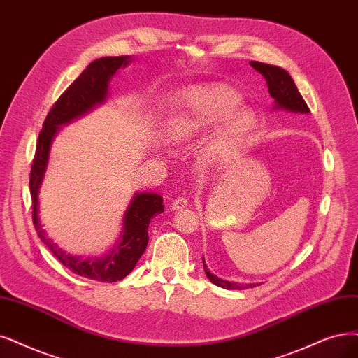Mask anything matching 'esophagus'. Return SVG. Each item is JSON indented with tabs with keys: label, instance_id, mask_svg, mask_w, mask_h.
<instances>
[{
	"label": "esophagus",
	"instance_id": "1",
	"mask_svg": "<svg viewBox=\"0 0 358 358\" xmlns=\"http://www.w3.org/2000/svg\"><path fill=\"white\" fill-rule=\"evenodd\" d=\"M187 206V197L186 196H177L174 201L171 202V208L174 210H178V209H182Z\"/></svg>",
	"mask_w": 358,
	"mask_h": 358
}]
</instances>
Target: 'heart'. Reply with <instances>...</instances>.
<instances>
[{"label":"heart","instance_id":"1","mask_svg":"<svg viewBox=\"0 0 358 358\" xmlns=\"http://www.w3.org/2000/svg\"><path fill=\"white\" fill-rule=\"evenodd\" d=\"M241 103L237 92L227 87H197L181 96L178 109L168 122V137L181 143L190 140L221 117L224 124L218 132L214 148L224 149L242 140L255 124V116L248 108H236Z\"/></svg>","mask_w":358,"mask_h":358}]
</instances>
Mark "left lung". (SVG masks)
<instances>
[{
	"label": "left lung",
	"mask_w": 358,
	"mask_h": 358,
	"mask_svg": "<svg viewBox=\"0 0 358 358\" xmlns=\"http://www.w3.org/2000/svg\"><path fill=\"white\" fill-rule=\"evenodd\" d=\"M250 66L259 72L267 81V87H268V92L270 96L274 99L275 101V108H282L285 110H290V112H298V113H308L310 109L306 103V100L302 99L301 92L298 91L294 79L290 78V75L282 69L277 68V66L273 64H267V63H261V62H250ZM203 270L208 275V279L213 282L214 285L224 287V289H230V290H241L245 287H254L255 285H239V283H233V282H227L218 279L217 275L210 274V271L206 268V264L203 261Z\"/></svg>",
	"instance_id": "obj_1"
}]
</instances>
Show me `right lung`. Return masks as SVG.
I'll return each mask as SVG.
<instances>
[{"mask_svg": "<svg viewBox=\"0 0 358 358\" xmlns=\"http://www.w3.org/2000/svg\"><path fill=\"white\" fill-rule=\"evenodd\" d=\"M129 63L128 56L101 57L87 66V69L64 90L63 94L52 104L43 129L39 131L35 156L31 168L29 189L32 197V221L34 227L47 248L63 266L72 273L83 275L85 279L103 283H113L122 280L134 270L137 261L143 255L149 242L148 227L150 220L159 213H164L162 197L155 193H141L134 197L124 218V231L121 242L116 245L104 258H79L63 252L57 245L48 239L41 229L38 217V190L45 172L51 140L62 124L71 122L72 119L88 112L92 106L101 103L108 96V84L112 75Z\"/></svg>", "mask_w": 358, "mask_h": 358, "instance_id": "right-lung-1", "label": "right lung"}]
</instances>
